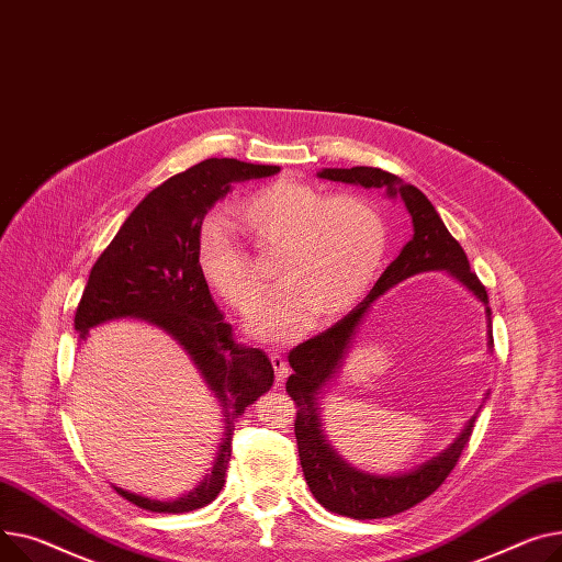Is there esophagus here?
I'll return each mask as SVG.
<instances>
[{
	"label": "esophagus",
	"mask_w": 562,
	"mask_h": 562,
	"mask_svg": "<svg viewBox=\"0 0 562 562\" xmlns=\"http://www.w3.org/2000/svg\"><path fill=\"white\" fill-rule=\"evenodd\" d=\"M270 360H272V366H274V374H277V381H279V383H283V381L288 379V374H290V368H288L285 358H283L281 353L272 351V353H270Z\"/></svg>",
	"instance_id": "34e87169"
}]
</instances>
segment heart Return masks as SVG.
Listing matches in <instances>:
<instances>
[{
    "label": "heart",
    "mask_w": 562,
    "mask_h": 562,
    "mask_svg": "<svg viewBox=\"0 0 562 562\" xmlns=\"http://www.w3.org/2000/svg\"><path fill=\"white\" fill-rule=\"evenodd\" d=\"M238 217L266 245L281 251V290L251 324V334L285 342L317 324L351 311L376 281L387 228L374 204L356 194L326 196L300 181L260 188L238 206ZM196 262L206 283L240 315H254L266 285L251 268L236 228L224 215H211L196 231Z\"/></svg>",
    "instance_id": "obj_1"
}]
</instances>
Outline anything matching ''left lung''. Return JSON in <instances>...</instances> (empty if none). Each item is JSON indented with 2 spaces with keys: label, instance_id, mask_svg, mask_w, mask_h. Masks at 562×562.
I'll return each mask as SVG.
<instances>
[{
  "label": "left lung",
  "instance_id": "1",
  "mask_svg": "<svg viewBox=\"0 0 562 562\" xmlns=\"http://www.w3.org/2000/svg\"><path fill=\"white\" fill-rule=\"evenodd\" d=\"M317 177L383 190L390 200H402L413 217V238L404 245L402 254L390 262L366 300L331 328H326L324 334L296 345L290 351L288 362L292 374L285 383V390L296 406L294 438L313 497L326 510L351 519L392 517L424 502L428 494H434L445 483V479L456 468L460 453L470 442L479 411L468 419L458 438L438 456L428 458L426 463L397 474H370L347 463L331 447V442L326 440L319 411L324 390L338 376L358 328L366 322L370 308L390 288L422 272H447L485 306L487 349H492V313L487 306V292L479 277L470 270V260L463 247L449 234L438 211L426 200L422 190L404 183L400 177L390 172L379 168H362V165L351 170L324 168L317 172Z\"/></svg>",
  "mask_w": 562,
  "mask_h": 562
}]
</instances>
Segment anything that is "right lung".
<instances>
[{
	"instance_id": "right-lung-1",
	"label": "right lung",
	"mask_w": 562,
	"mask_h": 562,
	"mask_svg": "<svg viewBox=\"0 0 562 562\" xmlns=\"http://www.w3.org/2000/svg\"><path fill=\"white\" fill-rule=\"evenodd\" d=\"M279 165L209 158L154 188L131 211L117 236L97 258L75 315L79 340L113 319H143L168 334L190 356L220 402L224 426L213 470L177 499H149L115 487L131 504L151 513H188L211 504L231 458L238 417L274 383L266 351L240 347L217 311L196 262V231L231 186L272 177Z\"/></svg>"
}]
</instances>
